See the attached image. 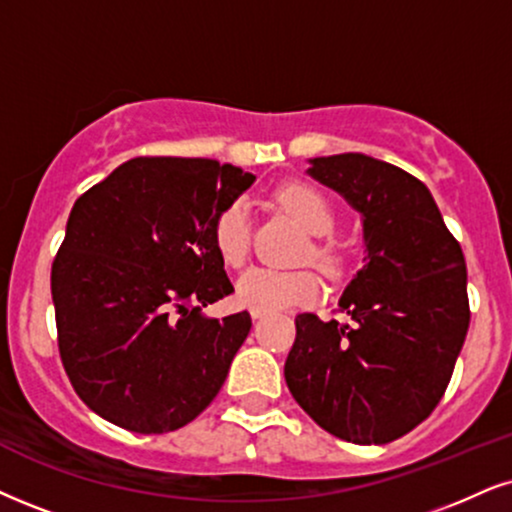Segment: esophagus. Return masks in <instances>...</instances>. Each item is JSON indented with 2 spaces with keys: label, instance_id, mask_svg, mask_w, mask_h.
<instances>
[{
  "label": "esophagus",
  "instance_id": "1",
  "mask_svg": "<svg viewBox=\"0 0 512 512\" xmlns=\"http://www.w3.org/2000/svg\"><path fill=\"white\" fill-rule=\"evenodd\" d=\"M266 315H268V311H263V308H251V318H254V320L266 318Z\"/></svg>",
  "mask_w": 512,
  "mask_h": 512
}]
</instances>
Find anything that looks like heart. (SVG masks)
<instances>
[{
    "label": "heart",
    "instance_id": "obj_1",
    "mask_svg": "<svg viewBox=\"0 0 512 512\" xmlns=\"http://www.w3.org/2000/svg\"><path fill=\"white\" fill-rule=\"evenodd\" d=\"M275 201L311 235H327L337 223L332 201L308 182H287L275 192ZM213 244L225 266L242 268L251 254V213L244 199H232L213 218ZM306 258L327 270L339 268L342 249L330 237H313ZM237 301L249 308H289L311 304L323 292L311 270H270L254 268L237 280Z\"/></svg>",
    "mask_w": 512,
    "mask_h": 512
}]
</instances>
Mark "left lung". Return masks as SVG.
Returning a JSON list of instances; mask_svg holds the SVG:
<instances>
[{
	"instance_id": "left-lung-1",
	"label": "left lung",
	"mask_w": 512,
	"mask_h": 512,
	"mask_svg": "<svg viewBox=\"0 0 512 512\" xmlns=\"http://www.w3.org/2000/svg\"><path fill=\"white\" fill-rule=\"evenodd\" d=\"M311 163L363 213L368 256L339 301L351 325L296 315L285 380L325 432L389 444L430 418L451 382L470 327L463 249L406 170L363 154Z\"/></svg>"
}]
</instances>
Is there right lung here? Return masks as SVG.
<instances>
[{
	"label": "right lung",
	"instance_id": "add662e5",
	"mask_svg": "<svg viewBox=\"0 0 512 512\" xmlns=\"http://www.w3.org/2000/svg\"><path fill=\"white\" fill-rule=\"evenodd\" d=\"M251 182L230 163L137 156L73 204L52 263L56 342L104 420L163 434L216 399L251 315L199 313L235 292L213 218Z\"/></svg>",
	"mask_w": 512,
	"mask_h": 512
}]
</instances>
